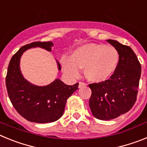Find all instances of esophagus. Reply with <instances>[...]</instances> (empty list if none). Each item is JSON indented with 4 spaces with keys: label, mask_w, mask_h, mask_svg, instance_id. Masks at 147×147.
Returning <instances> with one entry per match:
<instances>
[{
    "label": "esophagus",
    "mask_w": 147,
    "mask_h": 147,
    "mask_svg": "<svg viewBox=\"0 0 147 147\" xmlns=\"http://www.w3.org/2000/svg\"><path fill=\"white\" fill-rule=\"evenodd\" d=\"M86 85H87L86 83L82 82H80L79 83V88H83V87H85Z\"/></svg>",
    "instance_id": "esophagus-1"
}]
</instances>
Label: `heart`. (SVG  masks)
Here are the masks:
<instances>
[{
  "mask_svg": "<svg viewBox=\"0 0 147 147\" xmlns=\"http://www.w3.org/2000/svg\"><path fill=\"white\" fill-rule=\"evenodd\" d=\"M119 62V54L115 48L104 44L88 43L75 49L70 58L60 59L62 70L71 77H78L80 69L92 82H102L115 72Z\"/></svg>",
  "mask_w": 147,
  "mask_h": 147,
  "instance_id": "b5f03b06",
  "label": "heart"
}]
</instances>
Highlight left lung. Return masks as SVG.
Masks as SVG:
<instances>
[{
	"mask_svg": "<svg viewBox=\"0 0 147 147\" xmlns=\"http://www.w3.org/2000/svg\"><path fill=\"white\" fill-rule=\"evenodd\" d=\"M116 49L119 62L110 80L90 84L92 94L89 106L92 114L100 120H111L127 113L137 99L141 66L129 46L116 40H107Z\"/></svg>",
	"mask_w": 147,
	"mask_h": 147,
	"instance_id": "obj_1",
	"label": "left lung"
}]
</instances>
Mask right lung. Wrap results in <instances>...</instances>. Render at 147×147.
Masks as SVG:
<instances>
[{
	"mask_svg": "<svg viewBox=\"0 0 147 147\" xmlns=\"http://www.w3.org/2000/svg\"><path fill=\"white\" fill-rule=\"evenodd\" d=\"M52 42H34L23 45L11 57L8 66L6 86L13 107L21 116L34 123H50L62 117L67 99L78 90L79 83L67 85L59 79L46 86H37L24 79L20 59L24 51L40 47L51 51ZM58 69L61 65L57 61Z\"/></svg>",
	"mask_w": 147,
	"mask_h": 147,
	"instance_id": "add662e5",
	"label": "right lung"
}]
</instances>
